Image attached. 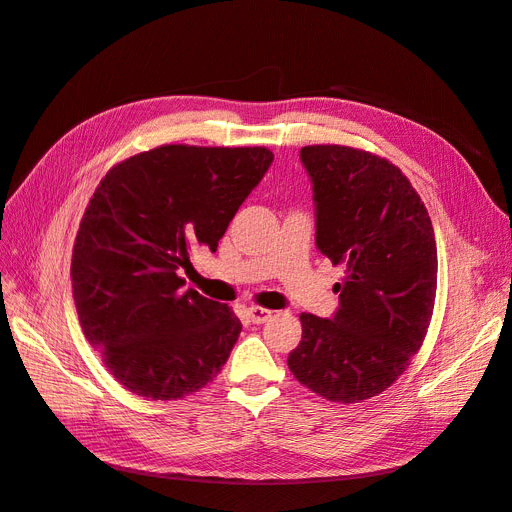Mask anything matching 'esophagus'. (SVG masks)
I'll return each instance as SVG.
<instances>
[{"instance_id": "esophagus-1", "label": "esophagus", "mask_w": 512, "mask_h": 512, "mask_svg": "<svg viewBox=\"0 0 512 512\" xmlns=\"http://www.w3.org/2000/svg\"><path fill=\"white\" fill-rule=\"evenodd\" d=\"M247 314H250V322H254V324H262V322H267L269 318H271V309H267V307H260V305H252L250 309H247Z\"/></svg>"}]
</instances>
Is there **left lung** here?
I'll use <instances>...</instances> for the list:
<instances>
[{"label": "left lung", "instance_id": "left-lung-1", "mask_svg": "<svg viewBox=\"0 0 512 512\" xmlns=\"http://www.w3.org/2000/svg\"><path fill=\"white\" fill-rule=\"evenodd\" d=\"M316 245L342 265L331 320L301 314L288 367L309 391L359 404L404 374L421 350L438 288L431 218L410 179L386 158L346 145H307Z\"/></svg>", "mask_w": 512, "mask_h": 512}]
</instances>
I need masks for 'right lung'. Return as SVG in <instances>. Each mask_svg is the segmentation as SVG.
<instances>
[{"mask_svg":"<svg viewBox=\"0 0 512 512\" xmlns=\"http://www.w3.org/2000/svg\"><path fill=\"white\" fill-rule=\"evenodd\" d=\"M271 162L267 147L160 145L117 162L89 198L72 297L89 344L134 395L183 399L228 361L241 320L183 290L179 273L196 250H218Z\"/></svg>","mask_w":512,"mask_h":512,"instance_id":"1","label":"right lung"}]
</instances>
